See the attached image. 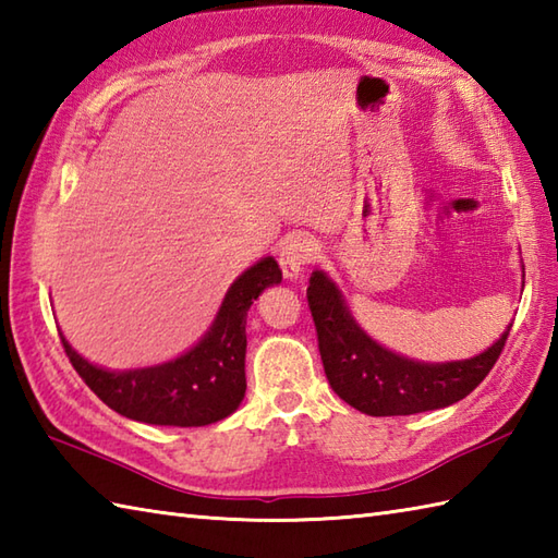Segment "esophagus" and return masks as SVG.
Wrapping results in <instances>:
<instances>
[{
	"label": "esophagus",
	"mask_w": 558,
	"mask_h": 558,
	"mask_svg": "<svg viewBox=\"0 0 558 558\" xmlns=\"http://www.w3.org/2000/svg\"><path fill=\"white\" fill-rule=\"evenodd\" d=\"M318 252H322V246L310 234H292L286 240L280 248V256H278V264L282 268V276L288 280H298L306 264H312L316 260Z\"/></svg>",
	"instance_id": "34e87169"
}]
</instances>
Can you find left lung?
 Returning a JSON list of instances; mask_svg holds the SVG:
<instances>
[{"label": "left lung", "instance_id": "left-lung-1", "mask_svg": "<svg viewBox=\"0 0 558 558\" xmlns=\"http://www.w3.org/2000/svg\"><path fill=\"white\" fill-rule=\"evenodd\" d=\"M306 300L330 388L348 405L372 417L438 410L470 396L499 360L513 326L508 324L492 348L470 360L420 362L384 348L366 333L328 272H312Z\"/></svg>", "mask_w": 558, "mask_h": 558}]
</instances>
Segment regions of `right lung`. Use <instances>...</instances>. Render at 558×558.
<instances>
[{"instance_id": "obj_1", "label": "right lung", "mask_w": 558, "mask_h": 558, "mask_svg": "<svg viewBox=\"0 0 558 558\" xmlns=\"http://www.w3.org/2000/svg\"><path fill=\"white\" fill-rule=\"evenodd\" d=\"M280 280L276 258L256 260L225 292L216 318L196 345L162 364L105 369L71 348L64 333L59 338L86 386L122 417L158 426H206L230 417L242 405L246 314L258 294Z\"/></svg>"}]
</instances>
